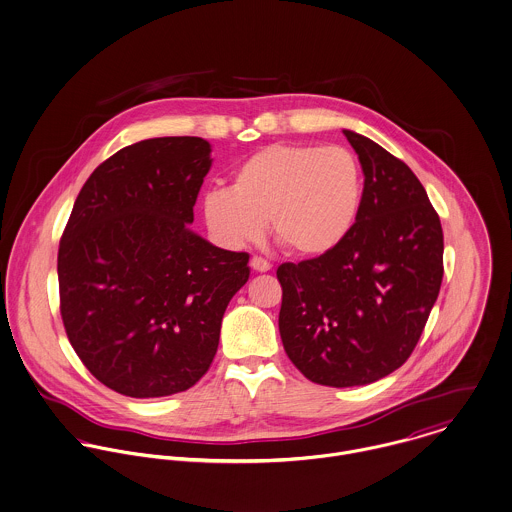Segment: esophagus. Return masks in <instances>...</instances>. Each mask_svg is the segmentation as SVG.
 <instances>
[{"label":"esophagus","instance_id":"obj_1","mask_svg":"<svg viewBox=\"0 0 512 512\" xmlns=\"http://www.w3.org/2000/svg\"><path fill=\"white\" fill-rule=\"evenodd\" d=\"M251 269L257 271V273H267V271H271V263L263 257H253L251 259Z\"/></svg>","mask_w":512,"mask_h":512}]
</instances>
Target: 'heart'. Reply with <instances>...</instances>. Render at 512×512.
<instances>
[{"label": "heart", "instance_id": "b5f03b06", "mask_svg": "<svg viewBox=\"0 0 512 512\" xmlns=\"http://www.w3.org/2000/svg\"><path fill=\"white\" fill-rule=\"evenodd\" d=\"M363 202V171L345 147L275 143L235 167L231 188L202 200L210 233L226 247L271 235L298 257L334 251L355 226Z\"/></svg>", "mask_w": 512, "mask_h": 512}]
</instances>
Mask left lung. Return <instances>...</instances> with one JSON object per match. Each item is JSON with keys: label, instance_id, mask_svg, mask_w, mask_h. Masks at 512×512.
<instances>
[{"label": "left lung", "instance_id": "left-lung-1", "mask_svg": "<svg viewBox=\"0 0 512 512\" xmlns=\"http://www.w3.org/2000/svg\"><path fill=\"white\" fill-rule=\"evenodd\" d=\"M365 174L361 212L340 245L283 263L279 332L312 383H375L410 357L444 277V233L416 174L375 141L343 129Z\"/></svg>", "mask_w": 512, "mask_h": 512}]
</instances>
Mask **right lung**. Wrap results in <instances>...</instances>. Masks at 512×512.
Here are the masks:
<instances>
[{
    "instance_id": "obj_1",
    "label": "right lung",
    "mask_w": 512,
    "mask_h": 512,
    "mask_svg": "<svg viewBox=\"0 0 512 512\" xmlns=\"http://www.w3.org/2000/svg\"><path fill=\"white\" fill-rule=\"evenodd\" d=\"M202 137L123 147L82 186L58 247L60 316L86 369L115 393L169 397L210 369L249 255L188 224L212 167Z\"/></svg>"
}]
</instances>
